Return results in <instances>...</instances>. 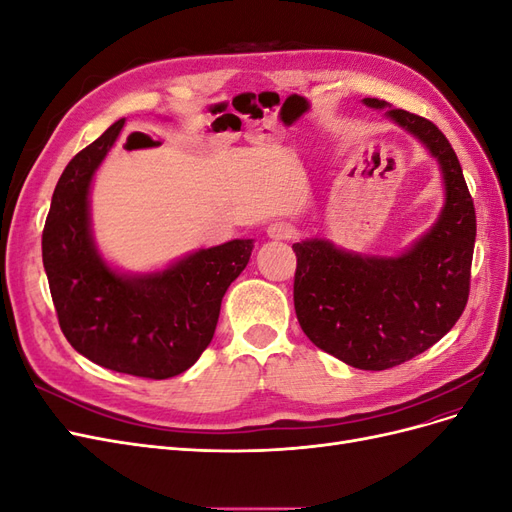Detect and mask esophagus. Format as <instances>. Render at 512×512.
<instances>
[{
	"label": "esophagus",
	"instance_id": "esophagus-1",
	"mask_svg": "<svg viewBox=\"0 0 512 512\" xmlns=\"http://www.w3.org/2000/svg\"><path fill=\"white\" fill-rule=\"evenodd\" d=\"M267 235H269L271 239H275V241H288V239L294 237V228H292V224L280 220V222L269 224Z\"/></svg>",
	"mask_w": 512,
	"mask_h": 512
}]
</instances>
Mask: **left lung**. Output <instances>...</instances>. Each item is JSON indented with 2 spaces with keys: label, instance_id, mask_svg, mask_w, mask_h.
Listing matches in <instances>:
<instances>
[{
  "label": "left lung",
  "instance_id": "8db88e82",
  "mask_svg": "<svg viewBox=\"0 0 512 512\" xmlns=\"http://www.w3.org/2000/svg\"><path fill=\"white\" fill-rule=\"evenodd\" d=\"M367 106L386 102L365 98ZM438 158L446 207L438 224L399 258H361L327 241L294 243V312L303 333L339 361L382 371L414 359L455 327L470 294L474 200L457 153L433 121L386 111Z\"/></svg>",
  "mask_w": 512,
  "mask_h": 512
}]
</instances>
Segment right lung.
<instances>
[{
	"mask_svg": "<svg viewBox=\"0 0 512 512\" xmlns=\"http://www.w3.org/2000/svg\"><path fill=\"white\" fill-rule=\"evenodd\" d=\"M121 128L123 119L61 173L42 230V262L61 333L76 352L119 374L164 380L190 369L211 344L224 292L245 269L254 241L200 250L134 280L108 269L91 243L87 194Z\"/></svg>",
	"mask_w": 512,
	"mask_h": 512,
	"instance_id": "right-lung-1",
	"label": "right lung"
}]
</instances>
